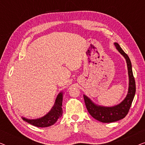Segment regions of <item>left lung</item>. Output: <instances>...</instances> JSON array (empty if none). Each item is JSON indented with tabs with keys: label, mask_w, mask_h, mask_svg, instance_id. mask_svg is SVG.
I'll return each instance as SVG.
<instances>
[{
	"label": "left lung",
	"mask_w": 145,
	"mask_h": 145,
	"mask_svg": "<svg viewBox=\"0 0 145 145\" xmlns=\"http://www.w3.org/2000/svg\"><path fill=\"white\" fill-rule=\"evenodd\" d=\"M119 52L126 60L129 75V89L125 98L120 104L112 107H105L95 104L86 95H83L84 102L89 114L94 119L102 123H112L124 118L128 114L136 92L135 80L132 71V65L129 57L121 48L118 43H114Z\"/></svg>",
	"instance_id": "1"
}]
</instances>
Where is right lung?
Masks as SVG:
<instances>
[{
    "label": "right lung",
    "mask_w": 145,
    "mask_h": 145,
    "mask_svg": "<svg viewBox=\"0 0 145 145\" xmlns=\"http://www.w3.org/2000/svg\"><path fill=\"white\" fill-rule=\"evenodd\" d=\"M63 94V92H60L58 94L55 100L54 106L45 116L40 118L35 119V120H29V119L22 118L23 120L37 127H47L53 125L57 122L58 119L62 116Z\"/></svg>",
    "instance_id": "1"
}]
</instances>
